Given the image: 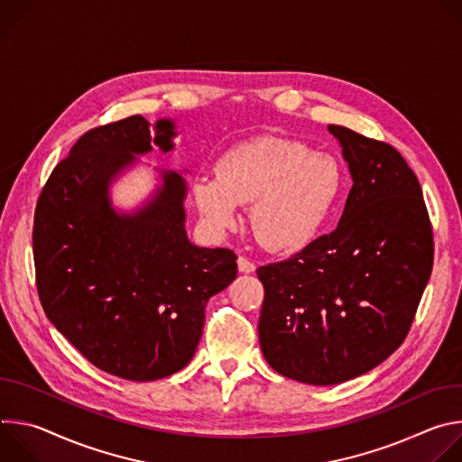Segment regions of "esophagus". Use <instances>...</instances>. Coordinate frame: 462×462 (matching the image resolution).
<instances>
[{"label":"esophagus","mask_w":462,"mask_h":462,"mask_svg":"<svg viewBox=\"0 0 462 462\" xmlns=\"http://www.w3.org/2000/svg\"><path fill=\"white\" fill-rule=\"evenodd\" d=\"M237 269L243 274H250V273L255 271V265H254V261H250L246 255H239L237 257Z\"/></svg>","instance_id":"esophagus-1"}]
</instances>
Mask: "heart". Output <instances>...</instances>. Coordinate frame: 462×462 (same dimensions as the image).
<instances>
[{"label": "heart", "instance_id": "1", "mask_svg": "<svg viewBox=\"0 0 462 462\" xmlns=\"http://www.w3.org/2000/svg\"><path fill=\"white\" fill-rule=\"evenodd\" d=\"M340 162L285 139H255L230 148L216 177H199L193 201L207 226L223 234L237 225V205H250V228L263 248H305L331 217L342 191Z\"/></svg>", "mask_w": 462, "mask_h": 462}]
</instances>
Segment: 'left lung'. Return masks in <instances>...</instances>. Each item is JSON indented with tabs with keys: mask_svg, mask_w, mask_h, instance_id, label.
I'll use <instances>...</instances> for the list:
<instances>
[{
	"mask_svg": "<svg viewBox=\"0 0 462 462\" xmlns=\"http://www.w3.org/2000/svg\"><path fill=\"white\" fill-rule=\"evenodd\" d=\"M328 131L353 177L338 226L257 269L263 356L312 385L360 376L399 349L433 267L428 208L404 157L349 127Z\"/></svg>",
	"mask_w": 462,
	"mask_h": 462,
	"instance_id": "8db88e82",
	"label": "left lung"
}]
</instances>
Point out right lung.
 Listing matches in <instances>:
<instances>
[{"label":"right lung","instance_id":"right-lung-1","mask_svg":"<svg viewBox=\"0 0 462 462\" xmlns=\"http://www.w3.org/2000/svg\"><path fill=\"white\" fill-rule=\"evenodd\" d=\"M171 120L134 115L84 134L36 205L32 250L42 307L95 367L152 382L180 371L203 335L208 300L237 276L230 248H201L184 228V179L164 171L153 201L118 216L107 189L134 155L173 150Z\"/></svg>","mask_w":462,"mask_h":462}]
</instances>
